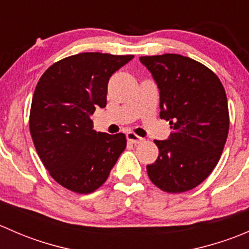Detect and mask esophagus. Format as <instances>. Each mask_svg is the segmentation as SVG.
<instances>
[{
  "label": "esophagus",
  "instance_id": "34e87169",
  "mask_svg": "<svg viewBox=\"0 0 249 249\" xmlns=\"http://www.w3.org/2000/svg\"><path fill=\"white\" fill-rule=\"evenodd\" d=\"M126 139H127V142L134 143V144H137V143L142 142V139H141L140 136H137L136 134H134V132H127Z\"/></svg>",
  "mask_w": 249,
  "mask_h": 249
}]
</instances>
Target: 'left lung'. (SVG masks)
Here are the masks:
<instances>
[{
	"instance_id": "left-lung-1",
	"label": "left lung",
	"mask_w": 249,
	"mask_h": 249,
	"mask_svg": "<svg viewBox=\"0 0 249 249\" xmlns=\"http://www.w3.org/2000/svg\"><path fill=\"white\" fill-rule=\"evenodd\" d=\"M159 89L160 118L173 132L155 140L159 155L147 165L150 180L167 193L197 187L219 161L229 132L227 94L219 78L178 54L141 56Z\"/></svg>"
}]
</instances>
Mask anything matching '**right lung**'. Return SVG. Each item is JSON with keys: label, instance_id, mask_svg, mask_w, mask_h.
I'll return each mask as SVG.
<instances>
[{"label": "right lung", "instance_id": "add662e5", "mask_svg": "<svg viewBox=\"0 0 249 249\" xmlns=\"http://www.w3.org/2000/svg\"><path fill=\"white\" fill-rule=\"evenodd\" d=\"M134 55L80 53L49 67L37 83L30 131L50 176L66 189L89 194L101 187L126 148L124 134L95 131L91 115L107 105V85Z\"/></svg>", "mask_w": 249, "mask_h": 249}]
</instances>
